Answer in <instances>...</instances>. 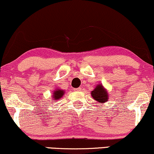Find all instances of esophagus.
Returning a JSON list of instances; mask_svg holds the SVG:
<instances>
[{"mask_svg": "<svg viewBox=\"0 0 154 154\" xmlns=\"http://www.w3.org/2000/svg\"><path fill=\"white\" fill-rule=\"evenodd\" d=\"M81 90H82V89L80 88V87H79V88L74 89V91H81Z\"/></svg>", "mask_w": 154, "mask_h": 154, "instance_id": "34e87169", "label": "esophagus"}]
</instances>
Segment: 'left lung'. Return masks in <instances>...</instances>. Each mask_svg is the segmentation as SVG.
<instances>
[{
	"label": "left lung",
	"instance_id": "1",
	"mask_svg": "<svg viewBox=\"0 0 154 154\" xmlns=\"http://www.w3.org/2000/svg\"><path fill=\"white\" fill-rule=\"evenodd\" d=\"M91 94L94 100L99 103H102V104L107 102L109 100L107 91L104 89V87L102 85H97L94 90L91 91Z\"/></svg>",
	"mask_w": 154,
	"mask_h": 154
}]
</instances>
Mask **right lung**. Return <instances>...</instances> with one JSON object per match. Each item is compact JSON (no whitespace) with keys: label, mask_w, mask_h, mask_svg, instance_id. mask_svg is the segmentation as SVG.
Returning a JSON list of instances; mask_svg holds the SVG:
<instances>
[{"label":"right lung","mask_w":154,"mask_h":154,"mask_svg":"<svg viewBox=\"0 0 154 154\" xmlns=\"http://www.w3.org/2000/svg\"><path fill=\"white\" fill-rule=\"evenodd\" d=\"M52 94H52V97H52V99H53L52 100H60V98L63 97L64 94H65V91L62 90L60 89H56L52 92Z\"/></svg>","instance_id":"right-lung-1"}]
</instances>
